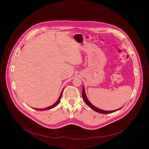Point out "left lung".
<instances>
[{"instance_id": "8db88e82", "label": "left lung", "mask_w": 149, "mask_h": 149, "mask_svg": "<svg viewBox=\"0 0 149 149\" xmlns=\"http://www.w3.org/2000/svg\"><path fill=\"white\" fill-rule=\"evenodd\" d=\"M82 98L84 100V101H85V102H86L88 106H90V107L93 110H94L95 111L97 112V113H102V114H109V113H113V112H115L117 110H120L121 108L118 109V110H113V111H104V110H101L96 107H95L94 105H93L90 101L89 100H88V98H87V96H86V92H85V89H84V87L82 88Z\"/></svg>"}]
</instances>
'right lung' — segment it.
Wrapping results in <instances>:
<instances>
[{
    "instance_id": "1",
    "label": "right lung",
    "mask_w": 149,
    "mask_h": 149,
    "mask_svg": "<svg viewBox=\"0 0 149 149\" xmlns=\"http://www.w3.org/2000/svg\"><path fill=\"white\" fill-rule=\"evenodd\" d=\"M62 91H63V90L62 91V92H61V94H60V96H59V97L58 100H57V101H56L55 103H54L53 105H52L49 106V107H47V108L44 109H35V110H49V109H52V108H54V107H55V106H56V105L59 104V101H60V99H61V96H62Z\"/></svg>"
}]
</instances>
